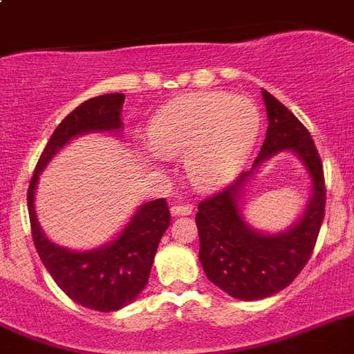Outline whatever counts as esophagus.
<instances>
[{
  "label": "esophagus",
  "instance_id": "obj_1",
  "mask_svg": "<svg viewBox=\"0 0 354 354\" xmlns=\"http://www.w3.org/2000/svg\"><path fill=\"white\" fill-rule=\"evenodd\" d=\"M193 207L189 204H174L171 206V214L174 216H186V214H192Z\"/></svg>",
  "mask_w": 354,
  "mask_h": 354
}]
</instances>
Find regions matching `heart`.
Masks as SVG:
<instances>
[{"label": "heart", "mask_w": 354, "mask_h": 354, "mask_svg": "<svg viewBox=\"0 0 354 354\" xmlns=\"http://www.w3.org/2000/svg\"><path fill=\"white\" fill-rule=\"evenodd\" d=\"M259 125L252 100L204 91L166 104L153 118L148 138L159 156H186L184 170L195 188L214 189L240 171Z\"/></svg>", "instance_id": "1"}]
</instances>
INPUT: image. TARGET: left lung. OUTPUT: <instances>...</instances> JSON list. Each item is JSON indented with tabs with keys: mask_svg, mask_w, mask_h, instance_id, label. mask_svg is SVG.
Masks as SVG:
<instances>
[{
	"mask_svg": "<svg viewBox=\"0 0 354 354\" xmlns=\"http://www.w3.org/2000/svg\"><path fill=\"white\" fill-rule=\"evenodd\" d=\"M268 129L249 171L198 204L197 227L201 263L207 279L241 301L274 295L292 283L312 258L326 211V184L321 156L306 127L292 111L263 89ZM288 147L301 157L313 177V197L304 218L281 235H261L241 216L243 184L263 160Z\"/></svg>",
	"mask_w": 354,
	"mask_h": 354,
	"instance_id": "1",
	"label": "left lung"
}]
</instances>
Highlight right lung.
Here are the masks:
<instances>
[{
	"label": "right lung",
	"instance_id": "right-lung-1",
	"mask_svg": "<svg viewBox=\"0 0 354 354\" xmlns=\"http://www.w3.org/2000/svg\"><path fill=\"white\" fill-rule=\"evenodd\" d=\"M123 102L125 95L111 93L86 100L71 111L48 140L26 193L32 240L42 265L71 301L96 312H116L132 303L145 288L159 240L170 225L168 204L165 198L147 202L109 245L89 252H73L51 243L42 234L33 209V192L42 168L75 136L120 131Z\"/></svg>",
	"mask_w": 354,
	"mask_h": 354
}]
</instances>
